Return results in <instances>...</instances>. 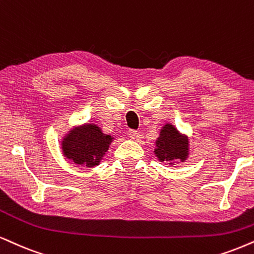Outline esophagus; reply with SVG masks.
<instances>
[{
  "instance_id": "34e87169",
  "label": "esophagus",
  "mask_w": 254,
  "mask_h": 254,
  "mask_svg": "<svg viewBox=\"0 0 254 254\" xmlns=\"http://www.w3.org/2000/svg\"><path fill=\"white\" fill-rule=\"evenodd\" d=\"M127 136H129L131 139H134L138 136V132L136 130H129L127 131Z\"/></svg>"
}]
</instances>
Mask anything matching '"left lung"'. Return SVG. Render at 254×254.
Here are the masks:
<instances>
[{
	"label": "left lung",
	"instance_id": "8db88e82",
	"mask_svg": "<svg viewBox=\"0 0 254 254\" xmlns=\"http://www.w3.org/2000/svg\"><path fill=\"white\" fill-rule=\"evenodd\" d=\"M189 145V137L179 132L175 125L166 123L160 129L153 152L159 162H169L173 165L175 160L185 162L188 159L190 153Z\"/></svg>",
	"mask_w": 254,
	"mask_h": 254
}]
</instances>
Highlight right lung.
<instances>
[{"label":"right lung","mask_w":254,"mask_h":254,"mask_svg":"<svg viewBox=\"0 0 254 254\" xmlns=\"http://www.w3.org/2000/svg\"><path fill=\"white\" fill-rule=\"evenodd\" d=\"M114 137L103 133L96 124L86 123L75 127L62 139V152L65 158L77 165L94 168L109 150Z\"/></svg>","instance_id":"obj_1"}]
</instances>
